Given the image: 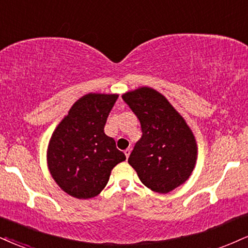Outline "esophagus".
I'll list each match as a JSON object with an SVG mask.
<instances>
[{
    "label": "esophagus",
    "instance_id": "obj_1",
    "mask_svg": "<svg viewBox=\"0 0 248 248\" xmlns=\"http://www.w3.org/2000/svg\"><path fill=\"white\" fill-rule=\"evenodd\" d=\"M124 155H126V158L129 157V155H130V149H126V150H124Z\"/></svg>",
    "mask_w": 248,
    "mask_h": 248
}]
</instances>
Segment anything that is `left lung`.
Masks as SVG:
<instances>
[{
    "label": "left lung",
    "instance_id": "1",
    "mask_svg": "<svg viewBox=\"0 0 248 248\" xmlns=\"http://www.w3.org/2000/svg\"><path fill=\"white\" fill-rule=\"evenodd\" d=\"M135 113L142 137L128 158L140 180L154 192L166 194L186 183L195 168L198 144L185 119L153 88L122 94Z\"/></svg>",
    "mask_w": 248,
    "mask_h": 248
}]
</instances>
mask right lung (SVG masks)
<instances>
[{
  "mask_svg": "<svg viewBox=\"0 0 248 248\" xmlns=\"http://www.w3.org/2000/svg\"><path fill=\"white\" fill-rule=\"evenodd\" d=\"M116 93H88L71 106L50 136L47 166L63 192L92 199L108 183L113 168L126 156L104 133Z\"/></svg>",
  "mask_w": 248,
  "mask_h": 248,
  "instance_id": "add662e5",
  "label": "right lung"
}]
</instances>
